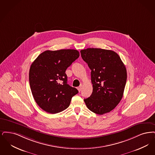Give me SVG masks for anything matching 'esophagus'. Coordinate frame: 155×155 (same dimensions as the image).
I'll return each mask as SVG.
<instances>
[{
    "label": "esophagus",
    "instance_id": "1",
    "mask_svg": "<svg viewBox=\"0 0 155 155\" xmlns=\"http://www.w3.org/2000/svg\"><path fill=\"white\" fill-rule=\"evenodd\" d=\"M82 87H83V84H81V85H80V86L78 87V90H79V91H81V88H82Z\"/></svg>",
    "mask_w": 155,
    "mask_h": 155
}]
</instances>
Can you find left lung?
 Segmentation results:
<instances>
[{
    "label": "left lung",
    "instance_id": "left-lung-1",
    "mask_svg": "<svg viewBox=\"0 0 155 155\" xmlns=\"http://www.w3.org/2000/svg\"><path fill=\"white\" fill-rule=\"evenodd\" d=\"M91 70L93 93L84 101L89 110L103 114L112 110L123 97L127 71L119 55L112 50L88 48L81 51Z\"/></svg>",
    "mask_w": 155,
    "mask_h": 155
}]
</instances>
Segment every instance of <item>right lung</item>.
I'll list each match as a JSON object with an SVG mask.
<instances>
[{
    "label": "right lung",
    "instance_id": "right-lung-1",
    "mask_svg": "<svg viewBox=\"0 0 155 155\" xmlns=\"http://www.w3.org/2000/svg\"><path fill=\"white\" fill-rule=\"evenodd\" d=\"M79 57V51L74 49L47 50L32 64L29 73L31 90L43 110L51 114L62 112L78 93L76 88L68 84L65 71Z\"/></svg>",
    "mask_w": 155,
    "mask_h": 155
}]
</instances>
